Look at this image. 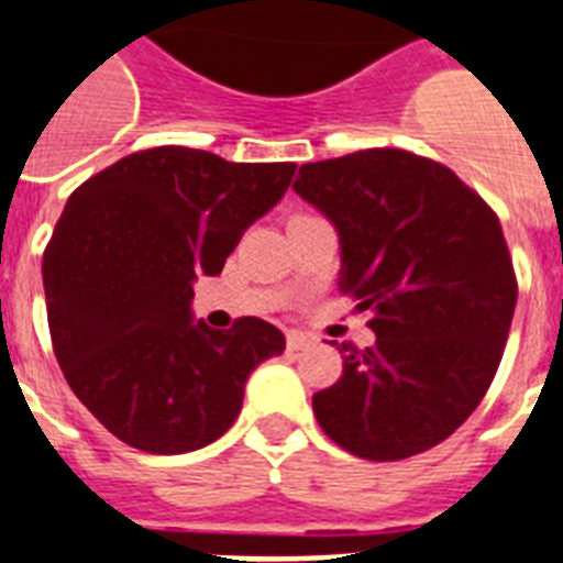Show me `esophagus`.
<instances>
[{
    "mask_svg": "<svg viewBox=\"0 0 563 563\" xmlns=\"http://www.w3.org/2000/svg\"><path fill=\"white\" fill-rule=\"evenodd\" d=\"M310 344H313V339L299 333V330H290V333H287V350H290V353H301V350H307Z\"/></svg>",
    "mask_w": 563,
    "mask_h": 563,
    "instance_id": "34e87169",
    "label": "esophagus"
}]
</instances>
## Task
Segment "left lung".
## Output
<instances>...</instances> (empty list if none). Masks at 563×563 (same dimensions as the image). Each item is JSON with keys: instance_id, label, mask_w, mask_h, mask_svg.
<instances>
[{"instance_id": "1", "label": "left lung", "mask_w": 563, "mask_h": 563, "mask_svg": "<svg viewBox=\"0 0 563 563\" xmlns=\"http://www.w3.org/2000/svg\"><path fill=\"white\" fill-rule=\"evenodd\" d=\"M292 190L339 233V290L367 310L373 347L313 396L347 453L398 461L453 435L496 378L518 285L501 222L450 167L373 147L299 167Z\"/></svg>"}]
</instances>
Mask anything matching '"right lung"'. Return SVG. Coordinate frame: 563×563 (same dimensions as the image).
<instances>
[{
  "label": "right lung",
  "mask_w": 563,
  "mask_h": 563,
  "mask_svg": "<svg viewBox=\"0 0 563 563\" xmlns=\"http://www.w3.org/2000/svg\"><path fill=\"white\" fill-rule=\"evenodd\" d=\"M292 173L165 144L70 194L42 258L53 353L119 441L156 455L208 446L242 410L250 373L285 350L271 321L213 330L190 305L196 278L222 273Z\"/></svg>",
  "instance_id": "right-lung-1"
}]
</instances>
